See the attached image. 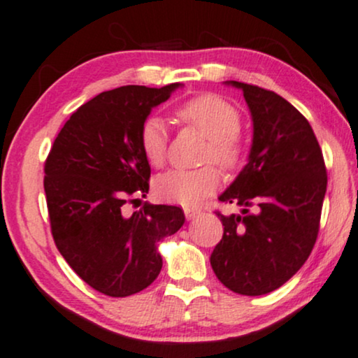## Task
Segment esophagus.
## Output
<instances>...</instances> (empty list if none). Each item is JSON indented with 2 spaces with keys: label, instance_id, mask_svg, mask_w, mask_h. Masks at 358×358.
I'll use <instances>...</instances> for the list:
<instances>
[{
  "label": "esophagus",
  "instance_id": "34e87169",
  "mask_svg": "<svg viewBox=\"0 0 358 358\" xmlns=\"http://www.w3.org/2000/svg\"><path fill=\"white\" fill-rule=\"evenodd\" d=\"M198 215H200V208H185V217H187L188 220H193Z\"/></svg>",
  "mask_w": 358,
  "mask_h": 358
}]
</instances>
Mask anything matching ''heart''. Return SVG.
Wrapping results in <instances>:
<instances>
[{
    "mask_svg": "<svg viewBox=\"0 0 358 358\" xmlns=\"http://www.w3.org/2000/svg\"><path fill=\"white\" fill-rule=\"evenodd\" d=\"M180 123L195 128L208 138L203 162H215L225 170H235L245 153L240 133V113L231 103L218 94H200L185 101L175 110ZM138 143L150 165L162 166L166 162L168 133L162 118L148 116L138 133ZM220 187V173L212 165L196 170L173 168L155 180V192L166 201L180 205H196Z\"/></svg>",
    "mask_w": 358,
    "mask_h": 358,
    "instance_id": "1",
    "label": "heart"
}]
</instances>
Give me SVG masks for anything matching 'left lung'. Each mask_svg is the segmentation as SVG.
I'll return each instance as SVG.
<instances>
[{
  "mask_svg": "<svg viewBox=\"0 0 358 358\" xmlns=\"http://www.w3.org/2000/svg\"><path fill=\"white\" fill-rule=\"evenodd\" d=\"M243 92L253 120L248 163L218 196L242 206L222 215L220 243L210 264L240 295H265L299 272L317 242L327 168L307 118L285 98L260 86L230 81Z\"/></svg>",
  "mask_w": 358,
  "mask_h": 358,
  "instance_id": "8db88e82",
  "label": "left lung"
}]
</instances>
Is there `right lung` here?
I'll return each mask as SVG.
<instances>
[{"mask_svg":"<svg viewBox=\"0 0 358 358\" xmlns=\"http://www.w3.org/2000/svg\"><path fill=\"white\" fill-rule=\"evenodd\" d=\"M180 83L128 85L103 92L70 116L45 162L51 235L75 273L100 294L128 296L152 285L162 270L158 242L185 223L180 206L123 205L150 188L138 133L150 111Z\"/></svg>","mask_w":358,"mask_h":358,"instance_id":"obj_1","label":"right lung"}]
</instances>
